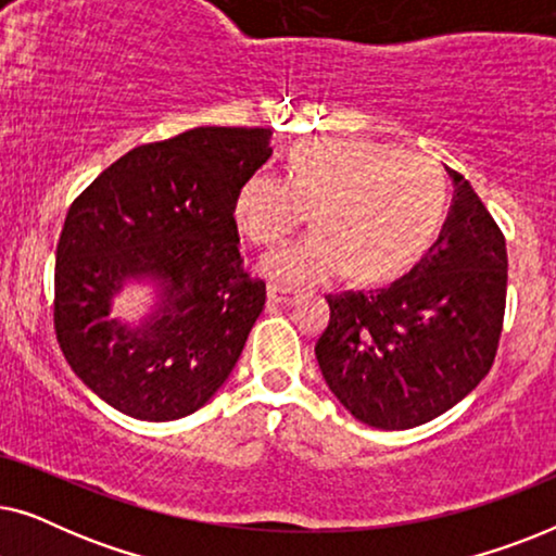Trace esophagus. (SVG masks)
<instances>
[{"label":"esophagus","mask_w":556,"mask_h":556,"mask_svg":"<svg viewBox=\"0 0 556 556\" xmlns=\"http://www.w3.org/2000/svg\"><path fill=\"white\" fill-rule=\"evenodd\" d=\"M268 299L273 303H278V306H286V303H291L295 295L293 291H288V288H280V286H268Z\"/></svg>","instance_id":"obj_1"}]
</instances>
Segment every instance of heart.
Masks as SVG:
<instances>
[{
  "label": "heart",
  "mask_w": 556,
  "mask_h": 556,
  "mask_svg": "<svg viewBox=\"0 0 556 556\" xmlns=\"http://www.w3.org/2000/svg\"><path fill=\"white\" fill-rule=\"evenodd\" d=\"M445 207L443 179L413 151L364 136H318L288 156V177L257 169L232 197V219L255 245L291 235L311 210L314 232L263 257L276 283L318 286L349 268L382 280L428 248Z\"/></svg>",
  "instance_id": "obj_1"
}]
</instances>
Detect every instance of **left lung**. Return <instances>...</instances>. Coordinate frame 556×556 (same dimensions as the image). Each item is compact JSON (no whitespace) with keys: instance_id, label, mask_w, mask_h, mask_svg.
<instances>
[{"instance_id":"obj_1","label":"left lung","mask_w":556,"mask_h":556,"mask_svg":"<svg viewBox=\"0 0 556 556\" xmlns=\"http://www.w3.org/2000/svg\"><path fill=\"white\" fill-rule=\"evenodd\" d=\"M415 268L375 291L326 295L316 341L329 390L356 420L409 430L435 420L489 375L506 308V240L463 174Z\"/></svg>"}]
</instances>
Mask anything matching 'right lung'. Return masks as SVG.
Instances as JSON below:
<instances>
[{
    "instance_id": "obj_1",
    "label": "right lung",
    "mask_w": 556,
    "mask_h": 556,
    "mask_svg": "<svg viewBox=\"0 0 556 556\" xmlns=\"http://www.w3.org/2000/svg\"><path fill=\"white\" fill-rule=\"evenodd\" d=\"M270 128H192L143 143L67 210L55 255V333L71 369L136 420L200 409L238 364L265 306L242 268L232 197L268 162ZM128 279L160 301L141 325L110 316Z\"/></svg>"
}]
</instances>
